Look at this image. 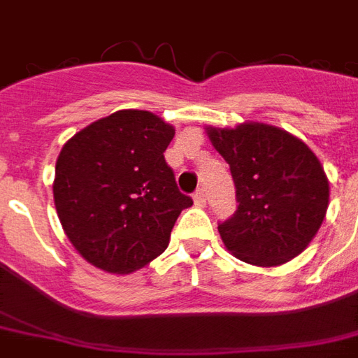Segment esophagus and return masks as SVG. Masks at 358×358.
<instances>
[{"label":"esophagus","instance_id":"esophagus-1","mask_svg":"<svg viewBox=\"0 0 358 358\" xmlns=\"http://www.w3.org/2000/svg\"><path fill=\"white\" fill-rule=\"evenodd\" d=\"M194 201L197 207H203V205L207 203V195H205V192H203V189H197V192H195Z\"/></svg>","mask_w":358,"mask_h":358}]
</instances>
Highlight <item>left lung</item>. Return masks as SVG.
<instances>
[{
  "label": "left lung",
  "instance_id": "left-lung-1",
  "mask_svg": "<svg viewBox=\"0 0 358 358\" xmlns=\"http://www.w3.org/2000/svg\"><path fill=\"white\" fill-rule=\"evenodd\" d=\"M230 164L238 209L218 226L224 248L255 266H280L308 248L330 203V182L307 143L264 122L207 126Z\"/></svg>",
  "mask_w": 358,
  "mask_h": 358
}]
</instances>
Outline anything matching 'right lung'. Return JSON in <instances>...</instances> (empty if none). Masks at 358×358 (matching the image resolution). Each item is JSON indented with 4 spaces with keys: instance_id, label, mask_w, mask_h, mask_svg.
<instances>
[{
    "instance_id": "obj_1",
    "label": "right lung",
    "mask_w": 358,
    "mask_h": 358,
    "mask_svg": "<svg viewBox=\"0 0 358 358\" xmlns=\"http://www.w3.org/2000/svg\"><path fill=\"white\" fill-rule=\"evenodd\" d=\"M174 126L155 113L122 109L66 141L55 163L53 201L84 261L130 274L163 253L192 197L180 194L164 151Z\"/></svg>"
}]
</instances>
